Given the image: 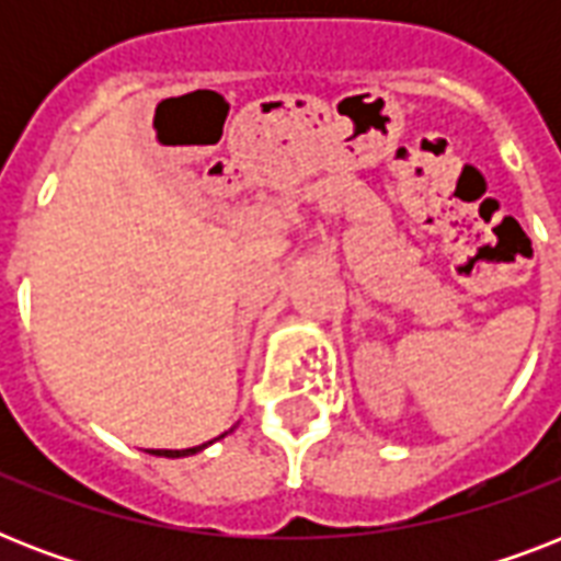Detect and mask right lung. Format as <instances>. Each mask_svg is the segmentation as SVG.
I'll use <instances>...</instances> for the list:
<instances>
[{
    "instance_id": "obj_1",
    "label": "right lung",
    "mask_w": 561,
    "mask_h": 561,
    "mask_svg": "<svg viewBox=\"0 0 561 561\" xmlns=\"http://www.w3.org/2000/svg\"><path fill=\"white\" fill-rule=\"evenodd\" d=\"M203 445H197V448H183V451H169V448H157V451H148V454H157V457H188V454H194V451H201Z\"/></svg>"
}]
</instances>
